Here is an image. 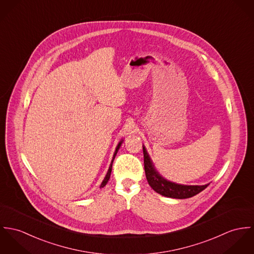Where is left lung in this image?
Masks as SVG:
<instances>
[{
	"instance_id": "8db88e82",
	"label": "left lung",
	"mask_w": 254,
	"mask_h": 254,
	"mask_svg": "<svg viewBox=\"0 0 254 254\" xmlns=\"http://www.w3.org/2000/svg\"><path fill=\"white\" fill-rule=\"evenodd\" d=\"M144 155V169L146 178L149 185L154 191L165 196V197H174V198H187V197L196 196L199 192L204 190L206 185H180L173 182L168 181L154 168L153 162L151 161L145 147H143Z\"/></svg>"
}]
</instances>
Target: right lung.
Here are the masks:
<instances>
[{"label": "right lung", "instance_id": "right-lung-1", "mask_svg": "<svg viewBox=\"0 0 254 254\" xmlns=\"http://www.w3.org/2000/svg\"><path fill=\"white\" fill-rule=\"evenodd\" d=\"M123 141L124 140L120 141V143L118 144V146H117V148H116V151H115V153H114L113 160H112V162H111V165H110V167H109V169H108V171H107V174H106V176H105L104 180L102 181V183H101V185H100V188L104 187V186L107 184V182H108V180H109V178H110V175H111V171H112V164H113L114 159H115V156H116V154H117L118 150L120 149V147H121V144L123 143Z\"/></svg>", "mask_w": 254, "mask_h": 254}]
</instances>
